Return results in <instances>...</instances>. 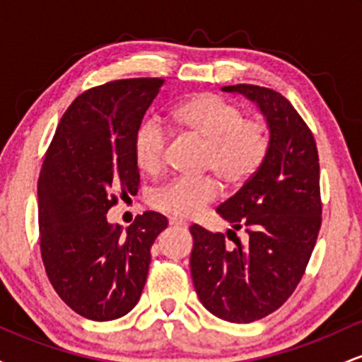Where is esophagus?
Wrapping results in <instances>:
<instances>
[{
    "label": "esophagus",
    "mask_w": 362,
    "mask_h": 362,
    "mask_svg": "<svg viewBox=\"0 0 362 362\" xmlns=\"http://www.w3.org/2000/svg\"><path fill=\"white\" fill-rule=\"evenodd\" d=\"M170 226H173V228H187V223L182 221V219L170 218Z\"/></svg>",
    "instance_id": "34e87169"
}]
</instances>
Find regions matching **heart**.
<instances>
[{
  "mask_svg": "<svg viewBox=\"0 0 362 362\" xmlns=\"http://www.w3.org/2000/svg\"><path fill=\"white\" fill-rule=\"evenodd\" d=\"M172 124L207 143L206 163L226 187L250 182L265 163L271 148L269 131L259 120L245 119L235 103L211 93L194 95L173 107ZM165 136L156 120H148L134 136V160L141 172L155 173L163 163ZM218 197L213 177L175 178L153 194V206L178 218H190Z\"/></svg>",
  "mask_w": 362,
  "mask_h": 362,
  "instance_id": "obj_1",
  "label": "heart"
}]
</instances>
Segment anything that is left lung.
<instances>
[{"mask_svg": "<svg viewBox=\"0 0 362 362\" xmlns=\"http://www.w3.org/2000/svg\"><path fill=\"white\" fill-rule=\"evenodd\" d=\"M253 102L267 122L271 148L257 175L216 209L243 229L233 245L223 233L190 226V274L199 300L214 317L233 323L260 320L296 289L322 224L320 163L313 134L288 98L255 85L223 86Z\"/></svg>", "mask_w": 362, "mask_h": 362, "instance_id": "8db88e82", "label": "left lung"}]
</instances>
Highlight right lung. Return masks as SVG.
<instances>
[{
	"label": "right lung",
	"instance_id": "obj_1",
	"mask_svg": "<svg viewBox=\"0 0 362 362\" xmlns=\"http://www.w3.org/2000/svg\"><path fill=\"white\" fill-rule=\"evenodd\" d=\"M163 80L132 78L91 88L62 115L40 170V253L61 300L81 317L127 315L146 282L151 245L168 226L148 211L124 230L107 221L115 194L138 190L134 136Z\"/></svg>",
	"mask_w": 362,
	"mask_h": 362
}]
</instances>
